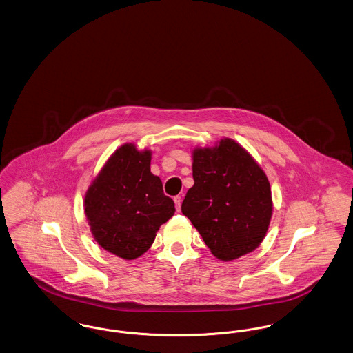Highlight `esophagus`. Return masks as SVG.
I'll use <instances>...</instances> for the list:
<instances>
[{"label": "esophagus", "instance_id": "esophagus-1", "mask_svg": "<svg viewBox=\"0 0 353 353\" xmlns=\"http://www.w3.org/2000/svg\"><path fill=\"white\" fill-rule=\"evenodd\" d=\"M173 201H174V205H176V210L180 212V210H181V197H180V196H176V197L173 199Z\"/></svg>", "mask_w": 353, "mask_h": 353}]
</instances>
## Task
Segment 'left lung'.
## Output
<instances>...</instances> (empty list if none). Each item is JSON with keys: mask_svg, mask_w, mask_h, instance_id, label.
<instances>
[{"mask_svg": "<svg viewBox=\"0 0 353 353\" xmlns=\"http://www.w3.org/2000/svg\"><path fill=\"white\" fill-rule=\"evenodd\" d=\"M194 185L181 205L183 214L221 261H232L259 246L272 213L265 172L232 139L193 152Z\"/></svg>", "mask_w": 353, "mask_h": 353, "instance_id": "1", "label": "left lung"}]
</instances>
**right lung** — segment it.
<instances>
[{"mask_svg":"<svg viewBox=\"0 0 353 353\" xmlns=\"http://www.w3.org/2000/svg\"><path fill=\"white\" fill-rule=\"evenodd\" d=\"M84 212L104 250L134 259L151 248L159 228L173 216L174 202L151 173V152L124 144L88 188Z\"/></svg>","mask_w":353,"mask_h":353,"instance_id":"1","label":"right lung"}]
</instances>
